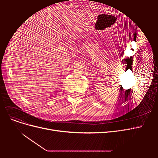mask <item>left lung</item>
Returning a JSON list of instances; mask_svg holds the SVG:
<instances>
[{
    "label": "left lung",
    "instance_id": "1",
    "mask_svg": "<svg viewBox=\"0 0 158 158\" xmlns=\"http://www.w3.org/2000/svg\"><path fill=\"white\" fill-rule=\"evenodd\" d=\"M128 90H129V89H128ZM128 89H127V90H126V92H127V91H128Z\"/></svg>",
    "mask_w": 158,
    "mask_h": 158
}]
</instances>
